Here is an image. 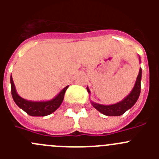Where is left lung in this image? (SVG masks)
I'll list each match as a JSON object with an SVG mask.
<instances>
[{
    "mask_svg": "<svg viewBox=\"0 0 159 159\" xmlns=\"http://www.w3.org/2000/svg\"><path fill=\"white\" fill-rule=\"evenodd\" d=\"M141 77H142V69L140 68L139 73L136 80L135 84L130 94L127 95L123 101L116 103L113 105H101L92 102V104L96 110L99 111L102 114L107 116H122L123 114L127 111L128 109H130L131 107L134 105L136 101L138 100L140 95V91H141ZM88 89V93H90V91Z\"/></svg>",
    "mask_w": 159,
    "mask_h": 159,
    "instance_id": "left-lung-1",
    "label": "left lung"
}]
</instances>
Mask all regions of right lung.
Wrapping results in <instances>:
<instances>
[{
  "mask_svg": "<svg viewBox=\"0 0 159 159\" xmlns=\"http://www.w3.org/2000/svg\"><path fill=\"white\" fill-rule=\"evenodd\" d=\"M10 82L11 92H12V96L14 102H16V104L20 108H21L22 110L25 111L28 115L31 116H46L54 112L62 103L66 90L68 88V86L65 87L59 93L58 95H57L54 99L50 101L32 102V101L25 100L17 95L15 85L13 84V80H12V75L10 77Z\"/></svg>",
  "mask_w": 159,
  "mask_h": 159,
  "instance_id": "1",
  "label": "right lung"
}]
</instances>
